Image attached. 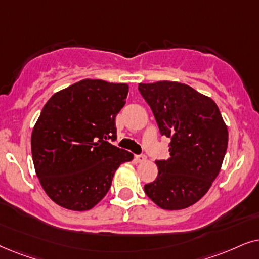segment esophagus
I'll list each match as a JSON object with an SVG mask.
<instances>
[{
    "mask_svg": "<svg viewBox=\"0 0 259 259\" xmlns=\"http://www.w3.org/2000/svg\"><path fill=\"white\" fill-rule=\"evenodd\" d=\"M135 161L136 162L146 161V156H144V155H135Z\"/></svg>",
    "mask_w": 259,
    "mask_h": 259,
    "instance_id": "obj_1",
    "label": "esophagus"
}]
</instances>
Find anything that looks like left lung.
<instances>
[{
  "label": "left lung",
  "instance_id": "1",
  "mask_svg": "<svg viewBox=\"0 0 259 259\" xmlns=\"http://www.w3.org/2000/svg\"><path fill=\"white\" fill-rule=\"evenodd\" d=\"M139 91L169 139L170 153L155 161L158 174L144 192L163 209L189 207L207 193L226 154L229 133L218 106L181 82L139 84Z\"/></svg>",
  "mask_w": 259,
  "mask_h": 259
}]
</instances>
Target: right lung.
Segmentation results:
<instances>
[{"instance_id": "obj_1", "label": "right lung", "mask_w": 259, "mask_h": 259, "mask_svg": "<svg viewBox=\"0 0 259 259\" xmlns=\"http://www.w3.org/2000/svg\"><path fill=\"white\" fill-rule=\"evenodd\" d=\"M126 84L85 79L48 99L32 133V155L40 184L55 204L88 211L111 187L119 164L133 154L117 139L116 116L125 104Z\"/></svg>"}]
</instances>
